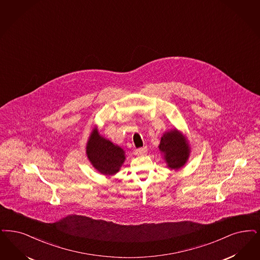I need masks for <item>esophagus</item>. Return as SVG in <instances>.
Returning <instances> with one entry per match:
<instances>
[{
	"label": "esophagus",
	"mask_w": 260,
	"mask_h": 260,
	"mask_svg": "<svg viewBox=\"0 0 260 260\" xmlns=\"http://www.w3.org/2000/svg\"><path fill=\"white\" fill-rule=\"evenodd\" d=\"M147 153V147H142V148H138L135 150V154L137 156H143Z\"/></svg>",
	"instance_id": "esophagus-1"
}]
</instances>
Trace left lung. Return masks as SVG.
I'll return each mask as SVG.
<instances>
[{
	"label": "left lung",
	"instance_id": "1",
	"mask_svg": "<svg viewBox=\"0 0 260 260\" xmlns=\"http://www.w3.org/2000/svg\"><path fill=\"white\" fill-rule=\"evenodd\" d=\"M158 147L159 150L165 153L167 167L171 169H178L186 164L189 147L186 139L176 129L164 135Z\"/></svg>",
	"mask_w": 260,
	"mask_h": 260
}]
</instances>
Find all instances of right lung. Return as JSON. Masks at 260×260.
I'll return each mask as SVG.
<instances>
[{"mask_svg":"<svg viewBox=\"0 0 260 260\" xmlns=\"http://www.w3.org/2000/svg\"><path fill=\"white\" fill-rule=\"evenodd\" d=\"M87 155L93 167L102 174L113 175L125 160L123 149L99 135L93 129L87 144Z\"/></svg>","mask_w":260,"mask_h":260,"instance_id":"right-lung-1","label":"right lung"}]
</instances>
